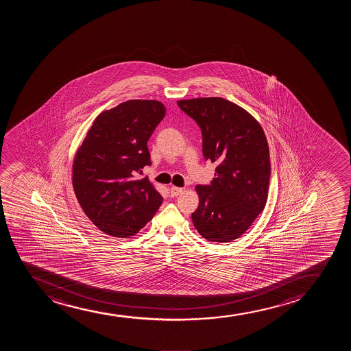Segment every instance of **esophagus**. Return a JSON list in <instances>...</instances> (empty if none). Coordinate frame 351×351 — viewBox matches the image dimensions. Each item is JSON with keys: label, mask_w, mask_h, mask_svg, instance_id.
<instances>
[{"label": "esophagus", "mask_w": 351, "mask_h": 351, "mask_svg": "<svg viewBox=\"0 0 351 351\" xmlns=\"http://www.w3.org/2000/svg\"><path fill=\"white\" fill-rule=\"evenodd\" d=\"M182 191L184 189L182 187H177V186H171V189H169V193L172 197H177L179 194L182 193Z\"/></svg>", "instance_id": "esophagus-1"}]
</instances>
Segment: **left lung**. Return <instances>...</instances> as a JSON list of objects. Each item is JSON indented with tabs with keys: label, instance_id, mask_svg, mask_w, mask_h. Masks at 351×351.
<instances>
[{
	"label": "left lung",
	"instance_id": "left-lung-1",
	"mask_svg": "<svg viewBox=\"0 0 351 351\" xmlns=\"http://www.w3.org/2000/svg\"><path fill=\"white\" fill-rule=\"evenodd\" d=\"M197 123L205 160L217 162L210 185H197L199 206L192 221L208 241L240 238L266 206L269 187V149L254 118L220 97L177 101Z\"/></svg>",
	"mask_w": 351,
	"mask_h": 351
}]
</instances>
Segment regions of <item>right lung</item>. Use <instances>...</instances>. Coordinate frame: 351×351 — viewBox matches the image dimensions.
Here are the masks:
<instances>
[{"label": "right lung", "instance_id": "add662e5", "mask_svg": "<svg viewBox=\"0 0 351 351\" xmlns=\"http://www.w3.org/2000/svg\"><path fill=\"white\" fill-rule=\"evenodd\" d=\"M158 101H124L101 112L77 151L73 185L77 200L95 225L117 238L138 233L162 202L147 177V141L165 117Z\"/></svg>", "mask_w": 351, "mask_h": 351}]
</instances>
